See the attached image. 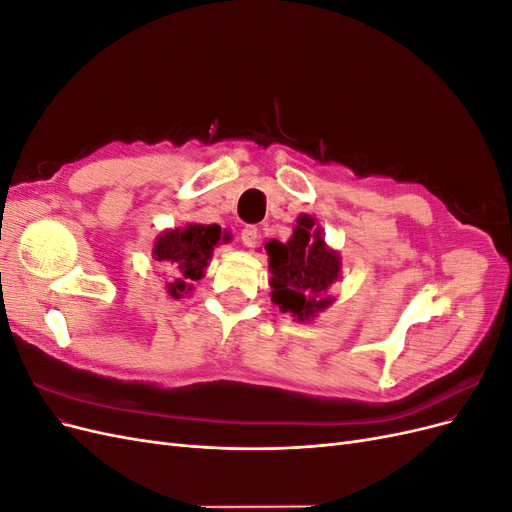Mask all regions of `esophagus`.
Returning a JSON list of instances; mask_svg holds the SVG:
<instances>
[{
	"mask_svg": "<svg viewBox=\"0 0 512 512\" xmlns=\"http://www.w3.org/2000/svg\"><path fill=\"white\" fill-rule=\"evenodd\" d=\"M241 241H243V245H247V247H254L256 241H258V228H256L254 224L245 226V228L241 230Z\"/></svg>",
	"mask_w": 512,
	"mask_h": 512,
	"instance_id": "esophagus-1",
	"label": "esophagus"
}]
</instances>
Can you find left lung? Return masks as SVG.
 Here are the masks:
<instances>
[{
	"instance_id": "obj_1",
	"label": "left lung",
	"mask_w": 512,
	"mask_h": 512,
	"mask_svg": "<svg viewBox=\"0 0 512 512\" xmlns=\"http://www.w3.org/2000/svg\"><path fill=\"white\" fill-rule=\"evenodd\" d=\"M265 250L273 273L271 297L280 312L309 320L329 307L331 299L324 297V290L337 280L339 258L324 245L320 228H314L309 215L297 220L288 243L269 241Z\"/></svg>"
}]
</instances>
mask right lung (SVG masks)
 Returning <instances> with one entry per match:
<instances>
[{"mask_svg": "<svg viewBox=\"0 0 512 512\" xmlns=\"http://www.w3.org/2000/svg\"><path fill=\"white\" fill-rule=\"evenodd\" d=\"M220 237L222 230L215 224H190L183 230H168L158 237L156 247H153V258L162 262L164 267L173 269L177 275V280L166 286L170 297L179 299L183 294H188V290H192L190 282H196L205 275L213 245H218Z\"/></svg>", "mask_w": 512, "mask_h": 512, "instance_id": "obj_1", "label": "right lung"}]
</instances>
